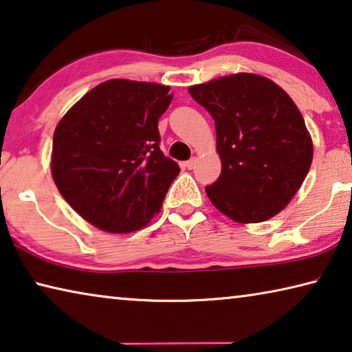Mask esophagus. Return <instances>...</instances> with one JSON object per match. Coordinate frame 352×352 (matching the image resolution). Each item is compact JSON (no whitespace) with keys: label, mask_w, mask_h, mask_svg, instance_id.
<instances>
[{"label":"esophagus","mask_w":352,"mask_h":352,"mask_svg":"<svg viewBox=\"0 0 352 352\" xmlns=\"http://www.w3.org/2000/svg\"><path fill=\"white\" fill-rule=\"evenodd\" d=\"M184 165H186V168H187V170H193V168H195V165H197V159L192 157L190 160H187L186 164H184Z\"/></svg>","instance_id":"esophagus-1"}]
</instances>
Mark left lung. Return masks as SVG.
I'll list each match as a JSON object with an SVG mask.
<instances>
[{"mask_svg": "<svg viewBox=\"0 0 352 352\" xmlns=\"http://www.w3.org/2000/svg\"><path fill=\"white\" fill-rule=\"evenodd\" d=\"M188 93L215 121L221 173L206 187L210 203L239 223L285 209L313 160L311 137L293 99L255 74L220 77Z\"/></svg>", "mask_w": 352, "mask_h": 352, "instance_id": "obj_1", "label": "left lung"}]
</instances>
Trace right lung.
Masks as SVG:
<instances>
[{
  "label": "right lung",
  "instance_id": "add662e5",
  "mask_svg": "<svg viewBox=\"0 0 352 352\" xmlns=\"http://www.w3.org/2000/svg\"><path fill=\"white\" fill-rule=\"evenodd\" d=\"M170 86L108 80L86 93L58 122L52 176L82 217L108 232L143 228L157 214L175 160L160 151L157 122Z\"/></svg>",
  "mask_w": 352,
  "mask_h": 352
}]
</instances>
